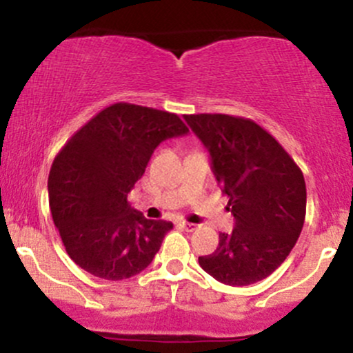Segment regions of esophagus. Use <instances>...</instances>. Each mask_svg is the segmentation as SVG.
I'll use <instances>...</instances> for the list:
<instances>
[{
    "mask_svg": "<svg viewBox=\"0 0 353 353\" xmlns=\"http://www.w3.org/2000/svg\"><path fill=\"white\" fill-rule=\"evenodd\" d=\"M179 225L184 230H188V232H192V230L197 229L196 224H190V222H179Z\"/></svg>",
    "mask_w": 353,
    "mask_h": 353,
    "instance_id": "1",
    "label": "esophagus"
}]
</instances>
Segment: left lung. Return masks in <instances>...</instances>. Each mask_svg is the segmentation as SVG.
Returning a JSON list of instances; mask_svg holds the SVG:
<instances>
[{"label": "left lung", "instance_id": "left-lung-1", "mask_svg": "<svg viewBox=\"0 0 353 353\" xmlns=\"http://www.w3.org/2000/svg\"><path fill=\"white\" fill-rule=\"evenodd\" d=\"M205 145L229 197L234 229L219 234L199 265L222 283L250 285L269 277L294 249L305 221L307 190L292 157L254 121L229 114L184 116Z\"/></svg>", "mask_w": 353, "mask_h": 353}]
</instances>
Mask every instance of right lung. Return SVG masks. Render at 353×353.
<instances>
[{
    "mask_svg": "<svg viewBox=\"0 0 353 353\" xmlns=\"http://www.w3.org/2000/svg\"><path fill=\"white\" fill-rule=\"evenodd\" d=\"M188 132L172 112L116 103L64 144L51 165L48 192L61 241L81 269L123 281L151 264L172 222L145 219L128 194L154 149Z\"/></svg>",
    "mask_w": 353,
    "mask_h": 353,
    "instance_id": "1",
    "label": "right lung"
}]
</instances>
